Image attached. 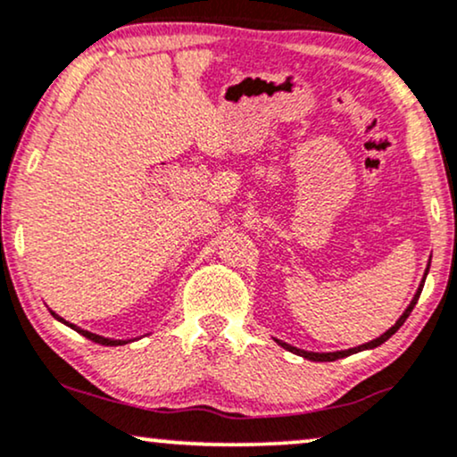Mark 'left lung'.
Here are the masks:
<instances>
[{
  "instance_id": "8db88e82",
  "label": "left lung",
  "mask_w": 457,
  "mask_h": 457,
  "mask_svg": "<svg viewBox=\"0 0 457 457\" xmlns=\"http://www.w3.org/2000/svg\"><path fill=\"white\" fill-rule=\"evenodd\" d=\"M428 270H430V263H428L426 274H428ZM426 274H423V278H426ZM421 283H423V281H421ZM421 289H423V287L420 285V289H417V294L413 295V300H411V304L406 306V311L403 312V315H400L398 321H395L394 326L387 329V332H383L381 337L375 338V340H370V343L360 345V347H353V349H347V351H329V353H315V351H304V349H298V347H291V345L283 343V340H278V338H274V340H277V343L281 345L283 349H287V351H291V353H295V355H302V357H304V360H311V361H334V360H340V357H347V355H351V353H357V351L375 349V347H378V345H383V343H386V340L392 338L395 332H398L400 326H403V323L406 321V317H409V315H411V311H413V306L417 304V300H420Z\"/></svg>"
}]
</instances>
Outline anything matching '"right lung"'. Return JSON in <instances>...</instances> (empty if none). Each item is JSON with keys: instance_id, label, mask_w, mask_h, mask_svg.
I'll list each match as a JSON object with an SVG mask.
<instances>
[{"instance_id": "add662e5", "label": "right lung", "mask_w": 457, "mask_h": 457, "mask_svg": "<svg viewBox=\"0 0 457 457\" xmlns=\"http://www.w3.org/2000/svg\"><path fill=\"white\" fill-rule=\"evenodd\" d=\"M51 315L57 319V321H62V323H65V326H70L71 329H76V332L79 334H82V337L85 338H89V340H93V343H97V345H106V347H117V345H128L129 340H114V338H106V337H100V334H93V332H87V329H82V328H79V326H74V323H68L65 321L63 317H59V315H54V312L51 311Z\"/></svg>"}]
</instances>
